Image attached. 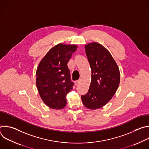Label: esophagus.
<instances>
[{
	"label": "esophagus",
	"mask_w": 149,
	"mask_h": 149,
	"mask_svg": "<svg viewBox=\"0 0 149 149\" xmlns=\"http://www.w3.org/2000/svg\"><path fill=\"white\" fill-rule=\"evenodd\" d=\"M79 81H80V79L75 81V85H77V84H78L79 82Z\"/></svg>",
	"instance_id": "34e87169"
}]
</instances>
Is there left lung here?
<instances>
[{"instance_id":"1","label":"left lung","mask_w":149,"mask_h":149,"mask_svg":"<svg viewBox=\"0 0 149 149\" xmlns=\"http://www.w3.org/2000/svg\"><path fill=\"white\" fill-rule=\"evenodd\" d=\"M91 68V82L88 93L81 95L85 107H102L114 96L120 84V71L110 52L102 45L92 42L85 46Z\"/></svg>"}]
</instances>
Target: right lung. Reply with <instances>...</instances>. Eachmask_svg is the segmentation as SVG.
I'll return each instance as SVG.
<instances>
[{
  "mask_svg": "<svg viewBox=\"0 0 149 149\" xmlns=\"http://www.w3.org/2000/svg\"><path fill=\"white\" fill-rule=\"evenodd\" d=\"M77 48L75 45L59 44L39 63L36 72L37 89L42 101L51 109L60 110L67 104L66 95L74 86L67 63Z\"/></svg>",
  "mask_w": 149,
  "mask_h": 149,
  "instance_id": "add662e5",
  "label": "right lung"
}]
</instances>
